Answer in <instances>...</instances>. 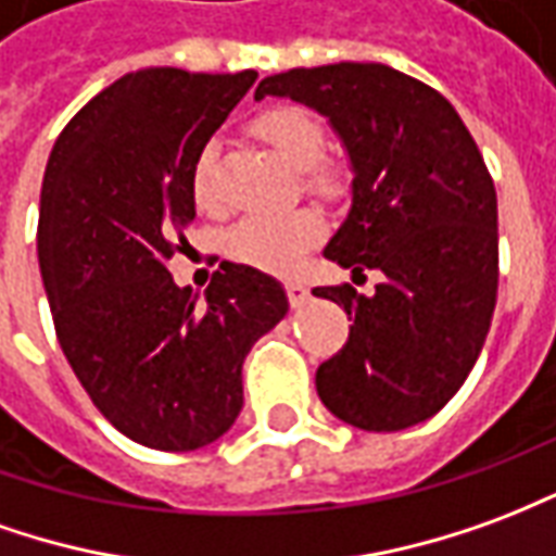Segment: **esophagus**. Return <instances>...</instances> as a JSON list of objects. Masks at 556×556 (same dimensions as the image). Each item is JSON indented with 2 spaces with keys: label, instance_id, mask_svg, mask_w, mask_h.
Wrapping results in <instances>:
<instances>
[{
  "label": "esophagus",
  "instance_id": "obj_1",
  "mask_svg": "<svg viewBox=\"0 0 556 556\" xmlns=\"http://www.w3.org/2000/svg\"><path fill=\"white\" fill-rule=\"evenodd\" d=\"M285 290H287V299H290V305H293V308L308 305V299H311L308 285H302V281H287Z\"/></svg>",
  "mask_w": 556,
  "mask_h": 556
}]
</instances>
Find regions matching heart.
<instances>
[{
  "label": "heart",
  "mask_w": 556,
  "mask_h": 556,
  "mask_svg": "<svg viewBox=\"0 0 556 556\" xmlns=\"http://www.w3.org/2000/svg\"><path fill=\"white\" fill-rule=\"evenodd\" d=\"M254 134L269 146L290 170H305L311 188H326L329 176L317 167L326 134L311 113L299 108H271L254 122ZM215 159L218 149L208 143L194 161L191 191L200 206L218 203L215 188ZM323 218L314 208H293L285 215H251L227 233L230 257L263 271H293L305 251L320 242Z\"/></svg>",
  "instance_id": "b5f03b06"
}]
</instances>
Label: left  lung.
Returning a JSON list of instances; mask_svg holds the SVG:
<instances>
[{
  "mask_svg": "<svg viewBox=\"0 0 556 556\" xmlns=\"http://www.w3.org/2000/svg\"><path fill=\"white\" fill-rule=\"evenodd\" d=\"M317 110L348 152V218L323 257L383 271L371 296L314 287L353 320L317 368L326 410L362 431H401L455 395L485 344L497 302V191L455 108L380 62L293 68L254 98Z\"/></svg>",
  "mask_w": 556,
  "mask_h": 556,
  "instance_id": "1",
  "label": "left lung"
}]
</instances>
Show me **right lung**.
Masks as SVG:
<instances>
[{"label": "right lung", "mask_w": 556, "mask_h": 556, "mask_svg": "<svg viewBox=\"0 0 556 556\" xmlns=\"http://www.w3.org/2000/svg\"><path fill=\"white\" fill-rule=\"evenodd\" d=\"M257 71L143 68L98 92L50 152L38 266L65 359L113 428L191 452L242 410V362L285 320V287L227 263L206 296L170 260L194 222L191 170Z\"/></svg>", "instance_id": "obj_1"}]
</instances>
